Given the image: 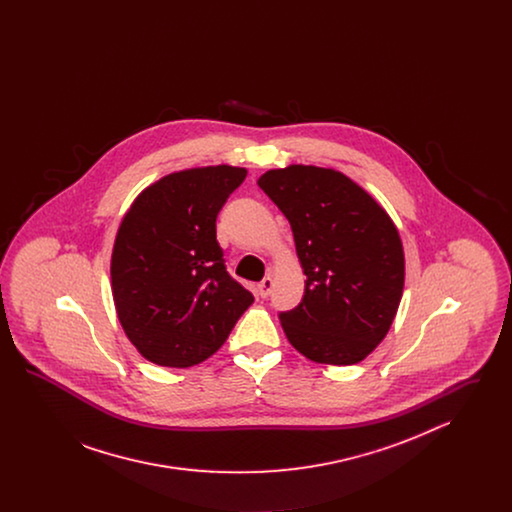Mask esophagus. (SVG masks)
Returning a JSON list of instances; mask_svg holds the SVG:
<instances>
[{"label":"esophagus","mask_w":512,"mask_h":512,"mask_svg":"<svg viewBox=\"0 0 512 512\" xmlns=\"http://www.w3.org/2000/svg\"><path fill=\"white\" fill-rule=\"evenodd\" d=\"M272 286H274V282H272V278L270 276H267L261 284H259V295L265 299V297H268L270 295V292H272Z\"/></svg>","instance_id":"obj_1"}]
</instances>
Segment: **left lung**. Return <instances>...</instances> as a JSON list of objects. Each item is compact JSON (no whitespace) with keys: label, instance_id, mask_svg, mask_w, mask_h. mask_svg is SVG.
<instances>
[{"label":"left lung","instance_id":"obj_1","mask_svg":"<svg viewBox=\"0 0 512 512\" xmlns=\"http://www.w3.org/2000/svg\"><path fill=\"white\" fill-rule=\"evenodd\" d=\"M259 188L290 220L305 280L301 303L280 313L293 347L324 365H355L386 338L397 313L405 255L388 213L351 178L290 165Z\"/></svg>","mask_w":512,"mask_h":512}]
</instances>
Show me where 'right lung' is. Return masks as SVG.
<instances>
[{"label":"right lung","instance_id":"add662e5","mask_svg":"<svg viewBox=\"0 0 512 512\" xmlns=\"http://www.w3.org/2000/svg\"><path fill=\"white\" fill-rule=\"evenodd\" d=\"M245 176L228 165L174 172L124 215L111 257L113 299L124 334L147 361H205L253 303L217 242V215Z\"/></svg>","mask_w":512,"mask_h":512}]
</instances>
